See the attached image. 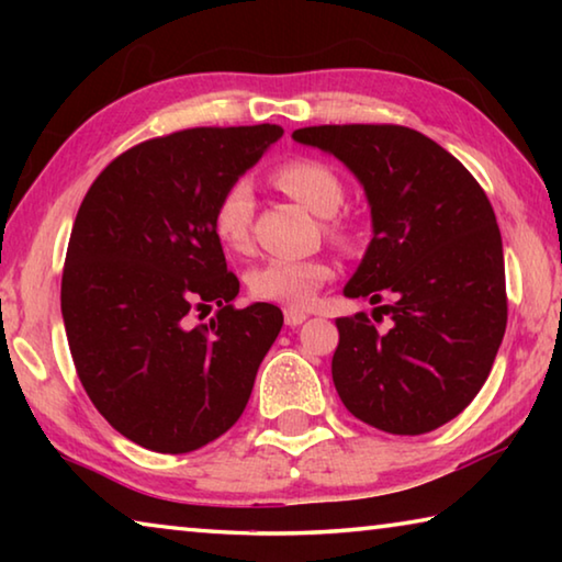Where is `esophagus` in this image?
Instances as JSON below:
<instances>
[{
    "label": "esophagus",
    "mask_w": 562,
    "mask_h": 562,
    "mask_svg": "<svg viewBox=\"0 0 562 562\" xmlns=\"http://www.w3.org/2000/svg\"><path fill=\"white\" fill-rule=\"evenodd\" d=\"M304 319H307V312H302L297 307L284 310V325H288V327H300Z\"/></svg>",
    "instance_id": "obj_1"
}]
</instances>
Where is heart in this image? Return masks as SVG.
I'll list each match as a JSON object with an SVG mask.
<instances>
[{"mask_svg": "<svg viewBox=\"0 0 562 562\" xmlns=\"http://www.w3.org/2000/svg\"><path fill=\"white\" fill-rule=\"evenodd\" d=\"M272 180L274 186L319 217L335 215L345 203V186H341L339 176L315 158H294L290 164H282L272 173ZM252 213L255 195L247 180H235L223 190L213 207V233L225 250L245 252L250 247ZM327 231L337 240H345V227L339 223H329ZM331 274L335 270L322 258H272L255 265L247 272V290L255 300L304 307L322 284L331 280Z\"/></svg>", "mask_w": 562, "mask_h": 562, "instance_id": "1", "label": "heart"}]
</instances>
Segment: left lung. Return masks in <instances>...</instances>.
I'll list each match as a JSON object with an SVG mask.
<instances>
[{"label": "left lung", "mask_w": 562, "mask_h": 562, "mask_svg": "<svg viewBox=\"0 0 562 562\" xmlns=\"http://www.w3.org/2000/svg\"><path fill=\"white\" fill-rule=\"evenodd\" d=\"M292 138L339 158L364 186L372 231L347 297L381 304L339 317L337 394L361 422L398 436L434 431L481 392L508 322L496 213L449 150L392 123L297 128ZM374 310V312H376Z\"/></svg>", "instance_id": "obj_1"}]
</instances>
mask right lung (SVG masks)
Here are the masks:
<instances>
[{
    "label": "right lung",
    "instance_id": "obj_1",
    "mask_svg": "<svg viewBox=\"0 0 562 562\" xmlns=\"http://www.w3.org/2000/svg\"><path fill=\"white\" fill-rule=\"evenodd\" d=\"M282 136L280 126L188 128L113 158L76 213L61 315L83 389L133 443L188 453L245 412L282 327L268 302L235 310L240 282L213 233L223 190ZM216 307L193 328V311Z\"/></svg>",
    "mask_w": 562,
    "mask_h": 562
}]
</instances>
